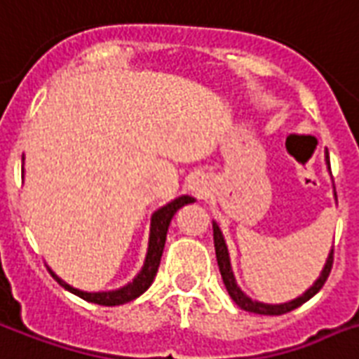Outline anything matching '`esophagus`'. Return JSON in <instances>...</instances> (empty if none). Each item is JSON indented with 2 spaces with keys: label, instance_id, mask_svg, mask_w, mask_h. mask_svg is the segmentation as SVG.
<instances>
[{
  "label": "esophagus",
  "instance_id": "esophagus-1",
  "mask_svg": "<svg viewBox=\"0 0 359 359\" xmlns=\"http://www.w3.org/2000/svg\"><path fill=\"white\" fill-rule=\"evenodd\" d=\"M194 190L198 191V194H203V191H205L203 180H196V182H194Z\"/></svg>",
  "mask_w": 359,
  "mask_h": 359
}]
</instances>
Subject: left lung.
<instances>
[{
	"mask_svg": "<svg viewBox=\"0 0 359 359\" xmlns=\"http://www.w3.org/2000/svg\"><path fill=\"white\" fill-rule=\"evenodd\" d=\"M325 161H327V165H330V156H327V150H325ZM337 198V196H335ZM212 235H215V250H216V262H218V267H220V275H222L224 286L228 290L229 297L239 305L243 311H248V313H256V314H267V316H278V314L290 313V311H294V309L301 307L305 301H309L313 295H316L320 292V288L324 286V283L330 277V273H332L333 267V248L327 259H325V265L322 273H320V277L316 278V283L311 286V288L305 292L299 297H295V299L288 301V303H280V305H269V303H262V301H254L250 299L248 295L243 292V290L237 286L235 283V275L233 271H231V264H229V254H228V246H226V241H224V235L218 228V224L212 222Z\"/></svg>",
	"mask_w": 359,
	"mask_h": 359,
	"instance_id": "obj_1",
	"label": "left lung"
}]
</instances>
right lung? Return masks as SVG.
<instances>
[{
    "label": "right lung",
    "mask_w": 359,
    "mask_h": 359,
    "mask_svg": "<svg viewBox=\"0 0 359 359\" xmlns=\"http://www.w3.org/2000/svg\"><path fill=\"white\" fill-rule=\"evenodd\" d=\"M22 161H24V156H22ZM24 171V168H22ZM194 198L190 196H180V198L173 199L171 203L163 205L160 209L156 210L152 215V222H150V237H149V250H147V258H144L143 269L139 271L131 283H128L126 286L118 290H111V292H82V290H76L73 286H69L67 283H64L62 278L56 277L52 273V277L58 280L60 286H64L65 290H69L71 294L79 295L84 301H90V303H95V305H105V307H114V305H124L128 301H133L135 297H139L141 294H144L149 286L154 283L156 273H158V267H160L161 252H163V246H165V237H168L169 224H171V218L175 216V212L186 203H191Z\"/></svg>",
    "instance_id": "obj_1"
}]
</instances>
